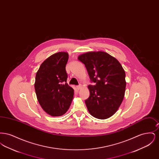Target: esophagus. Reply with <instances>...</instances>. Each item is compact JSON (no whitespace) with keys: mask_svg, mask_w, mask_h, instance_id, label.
<instances>
[{"mask_svg":"<svg viewBox=\"0 0 159 159\" xmlns=\"http://www.w3.org/2000/svg\"><path fill=\"white\" fill-rule=\"evenodd\" d=\"M82 88V85L81 84H79V85H78V86H76V89L79 91V89H80V88Z\"/></svg>","mask_w":159,"mask_h":159,"instance_id":"esophagus-1","label":"esophagus"}]
</instances>
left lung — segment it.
I'll return each mask as SVG.
<instances>
[{
    "instance_id": "obj_1",
    "label": "left lung",
    "mask_w": 159,
    "mask_h": 159,
    "mask_svg": "<svg viewBox=\"0 0 159 159\" xmlns=\"http://www.w3.org/2000/svg\"><path fill=\"white\" fill-rule=\"evenodd\" d=\"M90 80V96L85 104L91 115L99 119L112 116L118 110L124 98L125 72L120 63L113 57L102 51L89 52L79 56Z\"/></svg>"
}]
</instances>
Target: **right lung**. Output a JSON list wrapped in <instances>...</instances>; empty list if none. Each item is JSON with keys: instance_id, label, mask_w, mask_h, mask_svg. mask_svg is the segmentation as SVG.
Here are the masks:
<instances>
[{"instance_id": "obj_1", "label": "right lung", "mask_w": 159, "mask_h": 159, "mask_svg": "<svg viewBox=\"0 0 159 159\" xmlns=\"http://www.w3.org/2000/svg\"><path fill=\"white\" fill-rule=\"evenodd\" d=\"M68 60L67 52L54 53L42 62L36 75L34 88L38 101L52 116L66 113L73 98L74 90L67 83Z\"/></svg>"}]
</instances>
